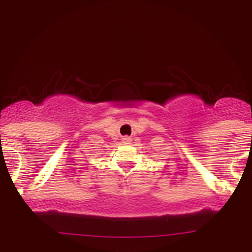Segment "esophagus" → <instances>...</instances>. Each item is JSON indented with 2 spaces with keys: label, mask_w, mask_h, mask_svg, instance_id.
I'll use <instances>...</instances> for the list:
<instances>
[{
  "label": "esophagus",
  "mask_w": 252,
  "mask_h": 252,
  "mask_svg": "<svg viewBox=\"0 0 252 252\" xmlns=\"http://www.w3.org/2000/svg\"><path fill=\"white\" fill-rule=\"evenodd\" d=\"M122 141H123V143H126V144H129V143H131V137H129V136H124V137L122 138Z\"/></svg>",
  "instance_id": "34e87169"
}]
</instances>
